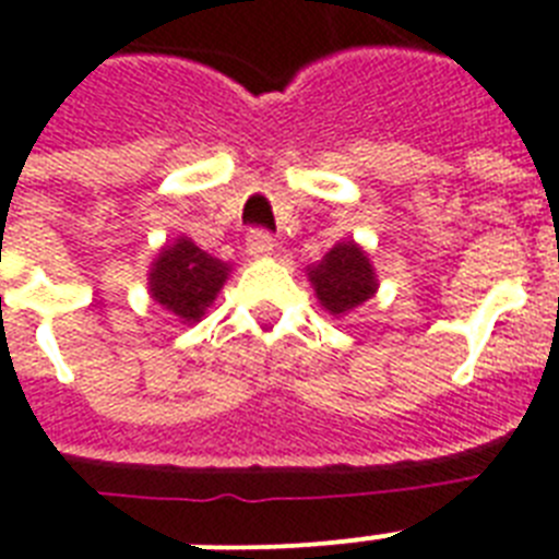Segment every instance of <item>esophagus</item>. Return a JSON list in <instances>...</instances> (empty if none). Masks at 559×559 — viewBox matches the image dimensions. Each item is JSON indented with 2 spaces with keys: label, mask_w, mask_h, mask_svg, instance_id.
I'll return each mask as SVG.
<instances>
[{
  "label": "esophagus",
  "mask_w": 559,
  "mask_h": 559,
  "mask_svg": "<svg viewBox=\"0 0 559 559\" xmlns=\"http://www.w3.org/2000/svg\"><path fill=\"white\" fill-rule=\"evenodd\" d=\"M272 249H275V240L266 229H249L247 235V252L255 258H266L272 255Z\"/></svg>",
  "instance_id": "34e87169"
}]
</instances>
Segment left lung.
<instances>
[{"instance_id":"obj_1","label":"left lung","mask_w":559,"mask_h":559,"mask_svg":"<svg viewBox=\"0 0 559 559\" xmlns=\"http://www.w3.org/2000/svg\"><path fill=\"white\" fill-rule=\"evenodd\" d=\"M307 275L316 287L321 307H326L333 316L350 312L353 307L365 304L379 287L373 266L353 240L335 243L324 255V261L319 266H310Z\"/></svg>"}]
</instances>
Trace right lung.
<instances>
[{"label": "right lung", "mask_w": 559, "mask_h": 559, "mask_svg": "<svg viewBox=\"0 0 559 559\" xmlns=\"http://www.w3.org/2000/svg\"><path fill=\"white\" fill-rule=\"evenodd\" d=\"M229 266L194 247L192 240L180 238L175 247H166L154 261L148 287L152 298L183 321H198L209 304L215 301L217 289L224 287Z\"/></svg>", "instance_id": "add662e5"}]
</instances>
